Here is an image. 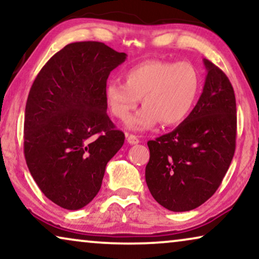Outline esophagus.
I'll use <instances>...</instances> for the list:
<instances>
[{
  "label": "esophagus",
  "instance_id": "1",
  "mask_svg": "<svg viewBox=\"0 0 259 259\" xmlns=\"http://www.w3.org/2000/svg\"><path fill=\"white\" fill-rule=\"evenodd\" d=\"M127 143L130 145H137L139 143V139H138L137 136H133V134H127Z\"/></svg>",
  "mask_w": 259,
  "mask_h": 259
}]
</instances>
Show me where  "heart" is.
Instances as JSON below:
<instances>
[{"label":"heart","mask_w":259,"mask_h":259,"mask_svg":"<svg viewBox=\"0 0 259 259\" xmlns=\"http://www.w3.org/2000/svg\"><path fill=\"white\" fill-rule=\"evenodd\" d=\"M123 82L109 81L105 101L113 116L126 121L142 99L144 108L128 120L133 131L182 123L193 111L201 90L200 74L190 62L146 60L123 74Z\"/></svg>","instance_id":"heart-1"}]
</instances>
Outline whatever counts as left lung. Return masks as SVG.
<instances>
[{
    "mask_svg": "<svg viewBox=\"0 0 259 259\" xmlns=\"http://www.w3.org/2000/svg\"><path fill=\"white\" fill-rule=\"evenodd\" d=\"M203 62L207 74L193 111L172 132L147 143L148 190L173 212L193 210L213 196L235 154V92L223 70Z\"/></svg>",
    "mask_w": 259,
    "mask_h": 259,
    "instance_id": "1",
    "label": "left lung"
}]
</instances>
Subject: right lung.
<instances>
[{
  "mask_svg": "<svg viewBox=\"0 0 259 259\" xmlns=\"http://www.w3.org/2000/svg\"><path fill=\"white\" fill-rule=\"evenodd\" d=\"M126 58L102 42H74L49 59L30 88L27 166L45 196L67 210L93 200L106 165L125 141L107 115L105 87Z\"/></svg>",
  "mask_w": 259,
  "mask_h": 259,
  "instance_id": "1",
  "label": "right lung"
}]
</instances>
